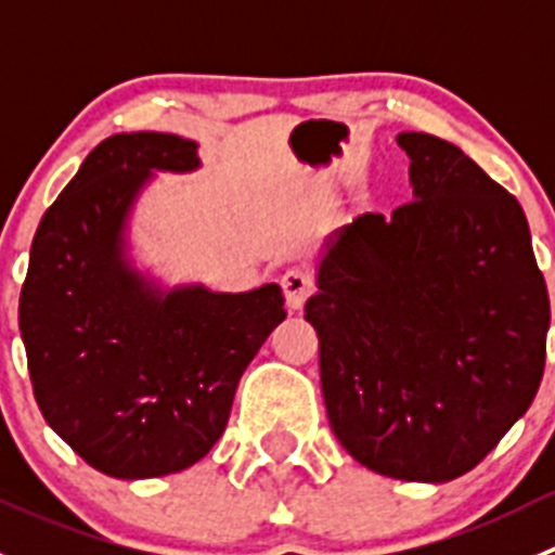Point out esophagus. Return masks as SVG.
Here are the masks:
<instances>
[{
    "label": "esophagus",
    "mask_w": 555,
    "mask_h": 555,
    "mask_svg": "<svg viewBox=\"0 0 555 555\" xmlns=\"http://www.w3.org/2000/svg\"><path fill=\"white\" fill-rule=\"evenodd\" d=\"M282 289H284V298H287L289 309L293 311L304 309V304L311 298V293H313L311 273L306 271L304 266L287 268L282 276Z\"/></svg>",
    "instance_id": "1"
}]
</instances>
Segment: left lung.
<instances>
[{"label":"left lung","mask_w":555,"mask_h":555,"mask_svg":"<svg viewBox=\"0 0 555 555\" xmlns=\"http://www.w3.org/2000/svg\"><path fill=\"white\" fill-rule=\"evenodd\" d=\"M413 198L327 238L306 319L330 427L373 473L446 483L531 405L551 304L516 195L408 131Z\"/></svg>","instance_id":"obj_1"}]
</instances>
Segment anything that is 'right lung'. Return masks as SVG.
<instances>
[{"mask_svg": "<svg viewBox=\"0 0 555 555\" xmlns=\"http://www.w3.org/2000/svg\"><path fill=\"white\" fill-rule=\"evenodd\" d=\"M198 166L173 133H115L44 211L21 289V335L44 422L112 478H160L225 433L251 357L284 322L279 284L158 293L122 262L120 233L150 171Z\"/></svg>", "mask_w": 555, "mask_h": 555, "instance_id": "obj_1", "label": "right lung"}]
</instances>
